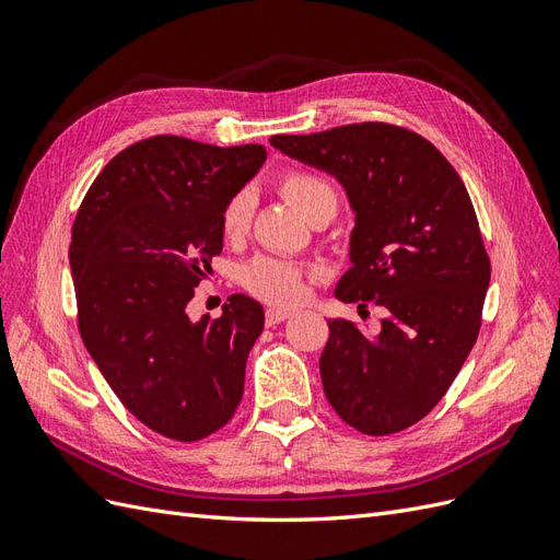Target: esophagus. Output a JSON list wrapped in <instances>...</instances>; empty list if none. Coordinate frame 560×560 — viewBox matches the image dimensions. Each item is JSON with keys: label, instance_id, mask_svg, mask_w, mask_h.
Returning a JSON list of instances; mask_svg holds the SVG:
<instances>
[{"label": "esophagus", "instance_id": "34e87169", "mask_svg": "<svg viewBox=\"0 0 560 560\" xmlns=\"http://www.w3.org/2000/svg\"><path fill=\"white\" fill-rule=\"evenodd\" d=\"M292 315V311H282V308H268L266 311V327H276L280 322Z\"/></svg>", "mask_w": 560, "mask_h": 560}]
</instances>
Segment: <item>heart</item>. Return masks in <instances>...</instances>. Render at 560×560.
I'll return each mask as SVG.
<instances>
[{
	"label": "heart",
	"instance_id": "heart-1",
	"mask_svg": "<svg viewBox=\"0 0 560 560\" xmlns=\"http://www.w3.org/2000/svg\"><path fill=\"white\" fill-rule=\"evenodd\" d=\"M278 186L282 196L292 200L311 222H315L319 214L334 217L338 210L334 184L317 173L292 167V171L280 175ZM254 206H257V200L247 189L235 191L226 200L222 210V233L226 241L235 243L245 238L254 219ZM313 278L315 273L311 268L280 257H257L243 268L245 290L266 303H273V306H294L306 294V284Z\"/></svg>",
	"mask_w": 560,
	"mask_h": 560
}]
</instances>
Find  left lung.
Listing matches in <instances>:
<instances>
[{
  "mask_svg": "<svg viewBox=\"0 0 560 560\" xmlns=\"http://www.w3.org/2000/svg\"><path fill=\"white\" fill-rule=\"evenodd\" d=\"M287 156L336 175L358 224L346 303L387 311L378 336L329 319L319 358L325 395L369 436L416 425L446 395L481 329L490 259L460 175L422 135L383 121L273 135Z\"/></svg>",
  "mask_w": 560,
  "mask_h": 560,
  "instance_id": "1",
  "label": "left lung"
}]
</instances>
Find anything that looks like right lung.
<instances>
[{
	"mask_svg": "<svg viewBox=\"0 0 560 560\" xmlns=\"http://www.w3.org/2000/svg\"><path fill=\"white\" fill-rule=\"evenodd\" d=\"M264 161L261 144L154 135L118 151L74 219L70 264L83 346L126 409L175 442L222 430L243 399L264 308L233 294L219 317L191 322L186 303L222 254L226 200Z\"/></svg>",
	"mask_w": 560,
	"mask_h": 560,
	"instance_id": "right-lung-1",
	"label": "right lung"
}]
</instances>
